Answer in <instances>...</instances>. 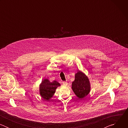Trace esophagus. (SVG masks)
<instances>
[{
    "label": "esophagus",
    "instance_id": "esophagus-1",
    "mask_svg": "<svg viewBox=\"0 0 128 128\" xmlns=\"http://www.w3.org/2000/svg\"><path fill=\"white\" fill-rule=\"evenodd\" d=\"M63 84L64 85H67V82H63Z\"/></svg>",
    "mask_w": 128,
    "mask_h": 128
}]
</instances>
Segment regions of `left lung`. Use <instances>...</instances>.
I'll list each match as a JSON object with an SVG mask.
<instances>
[{
	"instance_id": "obj_1",
	"label": "left lung",
	"mask_w": 128,
	"mask_h": 128,
	"mask_svg": "<svg viewBox=\"0 0 128 128\" xmlns=\"http://www.w3.org/2000/svg\"><path fill=\"white\" fill-rule=\"evenodd\" d=\"M72 89L76 95L82 99L86 96L90 90V85L88 76L79 71L75 74V80L72 83Z\"/></svg>"
}]
</instances>
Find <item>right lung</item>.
<instances>
[{
    "label": "right lung",
    "mask_w": 128,
    "mask_h": 128,
    "mask_svg": "<svg viewBox=\"0 0 128 128\" xmlns=\"http://www.w3.org/2000/svg\"><path fill=\"white\" fill-rule=\"evenodd\" d=\"M60 86L56 80L51 82L48 79H44L40 85V95L44 100L50 101L55 93L56 89Z\"/></svg>",
    "instance_id": "add662e5"
}]
</instances>
